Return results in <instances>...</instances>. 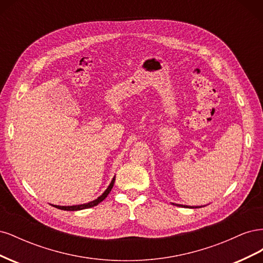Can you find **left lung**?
<instances>
[{
    "mask_svg": "<svg viewBox=\"0 0 263 263\" xmlns=\"http://www.w3.org/2000/svg\"><path fill=\"white\" fill-rule=\"evenodd\" d=\"M173 205H177V206H182V208H191V209H198V208H202V206H187V205H180V204H174Z\"/></svg>",
    "mask_w": 263,
    "mask_h": 263,
    "instance_id": "left-lung-1",
    "label": "left lung"
}]
</instances>
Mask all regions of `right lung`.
I'll use <instances>...</instances> for the list:
<instances>
[{"label":"right lung","mask_w":263,"mask_h":263,"mask_svg":"<svg viewBox=\"0 0 263 263\" xmlns=\"http://www.w3.org/2000/svg\"><path fill=\"white\" fill-rule=\"evenodd\" d=\"M114 182H115V177L113 178V180L110 181L109 185L107 186V189L104 191V192L102 193L101 196H99L97 200L91 201L89 203H85V204H80V205H72V206H60V205H52L53 208L55 209H59V210H63V211H81V210H85V209H90L93 208V206H97L99 203H101L103 200H105V197L109 194L110 190L113 189L114 186Z\"/></svg>","instance_id":"1"}]
</instances>
